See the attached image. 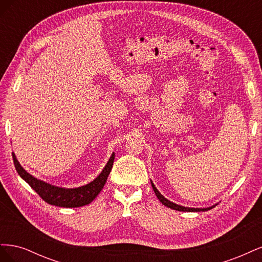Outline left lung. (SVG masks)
I'll use <instances>...</instances> for the list:
<instances>
[{
	"label": "left lung",
	"mask_w": 262,
	"mask_h": 262,
	"mask_svg": "<svg viewBox=\"0 0 262 262\" xmlns=\"http://www.w3.org/2000/svg\"><path fill=\"white\" fill-rule=\"evenodd\" d=\"M150 185H152V188H153V190H154V192H155V194H156V196H157V199L160 200L165 207H167V208H170V209H172V210H176V211H181V212H204V211H209V210H211V209H213L214 207H215V205L217 204H213V205H211V207H208V208H188V207H184V205H179V204H177V203H173V202H171V201H169L168 199H166V198L158 191L157 190V188L155 187V185L153 184V181L150 180Z\"/></svg>",
	"instance_id": "left-lung-1"
}]
</instances>
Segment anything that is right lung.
Returning <instances> with one entry per match:
<instances>
[{
  "instance_id": "obj_1",
  "label": "right lung",
  "mask_w": 262,
  "mask_h": 262,
  "mask_svg": "<svg viewBox=\"0 0 262 262\" xmlns=\"http://www.w3.org/2000/svg\"><path fill=\"white\" fill-rule=\"evenodd\" d=\"M12 155L15 168L20 178L25 180L47 203L61 208H78L90 204L104 188L115 161V153H113L101 172L93 181L77 188H64L48 184V182L30 175L19 164L14 152Z\"/></svg>"
}]
</instances>
